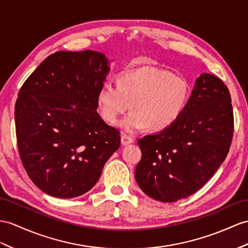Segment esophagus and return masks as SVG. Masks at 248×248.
<instances>
[{
    "label": "esophagus",
    "instance_id": "1",
    "mask_svg": "<svg viewBox=\"0 0 248 248\" xmlns=\"http://www.w3.org/2000/svg\"><path fill=\"white\" fill-rule=\"evenodd\" d=\"M132 142H134V140H132V138H130L129 136L125 135V134H123L122 136H121V144H122L123 146H126V145H129Z\"/></svg>",
    "mask_w": 248,
    "mask_h": 248
}]
</instances>
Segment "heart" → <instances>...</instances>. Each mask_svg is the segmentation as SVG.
I'll list each match as a JSON object with an SVG mask.
<instances>
[{"label":"heart","instance_id":"heart-1","mask_svg":"<svg viewBox=\"0 0 248 248\" xmlns=\"http://www.w3.org/2000/svg\"><path fill=\"white\" fill-rule=\"evenodd\" d=\"M116 85L104 83L100 87L96 106L108 124L116 123L129 106L131 111L120 123L128 132L144 127L150 131L168 128L182 114L190 95L184 78L150 66L121 72Z\"/></svg>","mask_w":248,"mask_h":248}]
</instances>
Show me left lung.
Returning a JSON list of instances; mask_svg holds the SVG:
<instances>
[{
  "label": "left lung",
  "mask_w": 248,
  "mask_h": 248,
  "mask_svg": "<svg viewBox=\"0 0 248 248\" xmlns=\"http://www.w3.org/2000/svg\"><path fill=\"white\" fill-rule=\"evenodd\" d=\"M232 134L227 86L216 76L202 74L176 122L138 141L142 152L135 172L138 185L150 198L165 203L191 196L225 160Z\"/></svg>",
  "instance_id": "left-lung-1"
}]
</instances>
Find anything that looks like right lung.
I'll list each match as a JSON object with an SVG mask.
<instances>
[{
    "label": "right lung",
    "mask_w": 248,
    "mask_h": 248,
    "mask_svg": "<svg viewBox=\"0 0 248 248\" xmlns=\"http://www.w3.org/2000/svg\"><path fill=\"white\" fill-rule=\"evenodd\" d=\"M108 64L98 51H58L20 89L15 108L20 158L28 177L47 195H84L120 147V131L96 112V93Z\"/></svg>",
    "instance_id": "add662e5"
}]
</instances>
